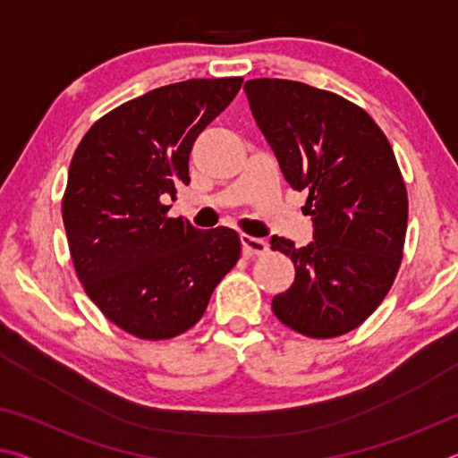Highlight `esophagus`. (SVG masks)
<instances>
[{"label":"esophagus","mask_w":458,"mask_h":458,"mask_svg":"<svg viewBox=\"0 0 458 458\" xmlns=\"http://www.w3.org/2000/svg\"><path fill=\"white\" fill-rule=\"evenodd\" d=\"M240 240H242V250H244V254H248V257H252V254L260 257V254H265L268 250V242H267V240H262V238L242 234V236H240Z\"/></svg>","instance_id":"34e87169"}]
</instances>
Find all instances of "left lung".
<instances>
[{"mask_svg": "<svg viewBox=\"0 0 458 458\" xmlns=\"http://www.w3.org/2000/svg\"><path fill=\"white\" fill-rule=\"evenodd\" d=\"M252 117L284 180L309 196L313 242L270 248L291 257L294 283L273 299L286 327L307 337L350 333L382 303L398 275L408 193L382 129L335 92L283 79L244 84Z\"/></svg>", "mask_w": 458, "mask_h": 458, "instance_id": "obj_1", "label": "left lung"}]
</instances>
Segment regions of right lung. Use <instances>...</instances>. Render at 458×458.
I'll return each mask as SVG.
<instances>
[{
  "instance_id": "obj_1",
  "label": "right lung",
  "mask_w": 458,
  "mask_h": 458,
  "mask_svg": "<svg viewBox=\"0 0 458 458\" xmlns=\"http://www.w3.org/2000/svg\"><path fill=\"white\" fill-rule=\"evenodd\" d=\"M242 81L191 79L149 90L100 117L72 155L62 220L76 276L106 319L139 339L193 327L240 259L234 230L167 218L164 199L190 183L193 141Z\"/></svg>"
}]
</instances>
